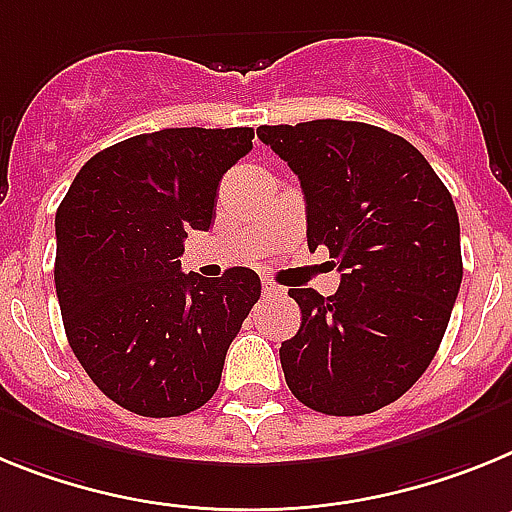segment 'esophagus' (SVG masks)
Returning <instances> with one entry per match:
<instances>
[{
    "label": "esophagus",
    "instance_id": "obj_1",
    "mask_svg": "<svg viewBox=\"0 0 512 512\" xmlns=\"http://www.w3.org/2000/svg\"><path fill=\"white\" fill-rule=\"evenodd\" d=\"M262 293L265 296H283V288L275 286L273 281H262Z\"/></svg>",
    "mask_w": 512,
    "mask_h": 512
}]
</instances>
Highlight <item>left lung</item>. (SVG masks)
Listing matches in <instances>:
<instances>
[{
    "mask_svg": "<svg viewBox=\"0 0 512 512\" xmlns=\"http://www.w3.org/2000/svg\"><path fill=\"white\" fill-rule=\"evenodd\" d=\"M301 180L309 250L340 288H291L299 332L281 345L293 397L324 415H368L420 379L459 296L461 231L448 188L397 133L355 121L260 126Z\"/></svg>",
    "mask_w": 512,
    "mask_h": 512,
    "instance_id": "8db88e82",
    "label": "left lung"
}]
</instances>
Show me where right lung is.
<instances>
[{"mask_svg":"<svg viewBox=\"0 0 512 512\" xmlns=\"http://www.w3.org/2000/svg\"><path fill=\"white\" fill-rule=\"evenodd\" d=\"M252 128H164L84 164L56 211V296L77 361L105 397L177 417L216 394L231 340L260 299L250 268L182 273L190 229L216 219L219 182Z\"/></svg>","mask_w":512,"mask_h":512,"instance_id":"1","label":"right lung"}]
</instances>
